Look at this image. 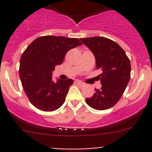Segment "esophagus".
<instances>
[{"label":"esophagus","instance_id":"obj_1","mask_svg":"<svg viewBox=\"0 0 152 152\" xmlns=\"http://www.w3.org/2000/svg\"><path fill=\"white\" fill-rule=\"evenodd\" d=\"M75 83L76 84V85H80V86H85V83H83V82H80V81H76V82H75Z\"/></svg>","mask_w":152,"mask_h":152}]
</instances>
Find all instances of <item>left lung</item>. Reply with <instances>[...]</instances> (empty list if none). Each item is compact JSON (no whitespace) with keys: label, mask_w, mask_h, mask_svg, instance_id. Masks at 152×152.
I'll list each match as a JSON object with an SVG mask.
<instances>
[{"label":"left lung","mask_w":152,"mask_h":152,"mask_svg":"<svg viewBox=\"0 0 152 152\" xmlns=\"http://www.w3.org/2000/svg\"><path fill=\"white\" fill-rule=\"evenodd\" d=\"M80 40L94 54L96 68L103 72L98 76L102 88L96 89L86 102L95 110H107L120 100L125 91L130 79V61L122 48L108 38L93 37Z\"/></svg>","instance_id":"obj_1"}]
</instances>
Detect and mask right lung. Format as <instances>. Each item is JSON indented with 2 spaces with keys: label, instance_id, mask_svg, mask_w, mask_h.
Here are the masks:
<instances>
[{
  "label": "right lung",
  "instance_id": "add662e5",
  "mask_svg": "<svg viewBox=\"0 0 152 152\" xmlns=\"http://www.w3.org/2000/svg\"><path fill=\"white\" fill-rule=\"evenodd\" d=\"M82 45L76 38L43 36L33 41L23 53L19 75L31 103L42 111L57 110L64 104L73 79L52 80V71L61 65L69 50Z\"/></svg>",
  "mask_w": 152,
  "mask_h": 152
}]
</instances>
